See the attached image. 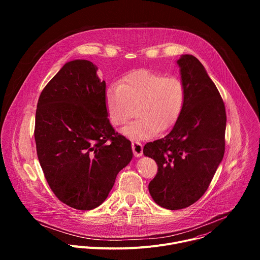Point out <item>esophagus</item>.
<instances>
[{
    "label": "esophagus",
    "instance_id": "esophagus-1",
    "mask_svg": "<svg viewBox=\"0 0 260 260\" xmlns=\"http://www.w3.org/2000/svg\"><path fill=\"white\" fill-rule=\"evenodd\" d=\"M132 149H133V152H134L135 156H137V157H139L143 154V146L138 141H134L132 143Z\"/></svg>",
    "mask_w": 260,
    "mask_h": 260
}]
</instances>
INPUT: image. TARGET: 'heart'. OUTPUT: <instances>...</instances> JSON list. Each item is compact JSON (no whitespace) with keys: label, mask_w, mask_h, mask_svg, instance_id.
Returning <instances> with one entry per match:
<instances>
[{"label":"heart","mask_w":260,"mask_h":260,"mask_svg":"<svg viewBox=\"0 0 260 260\" xmlns=\"http://www.w3.org/2000/svg\"><path fill=\"white\" fill-rule=\"evenodd\" d=\"M185 86L177 76H166L151 70H137L111 85L105 96L106 111L113 126L134 122L123 133L135 140H147L157 132L172 128L178 121L185 104Z\"/></svg>","instance_id":"b5f03b06"}]
</instances>
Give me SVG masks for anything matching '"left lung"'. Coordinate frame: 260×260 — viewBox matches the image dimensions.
<instances>
[{
	"label": "left lung",
	"mask_w": 260,
	"mask_h": 260,
	"mask_svg": "<svg viewBox=\"0 0 260 260\" xmlns=\"http://www.w3.org/2000/svg\"><path fill=\"white\" fill-rule=\"evenodd\" d=\"M177 62L186 92L181 116L165 138L143 149L157 164L148 189L169 210L187 208L204 196L225 150V106L216 85L196 56L184 54Z\"/></svg>",
	"instance_id": "8db88e82"
}]
</instances>
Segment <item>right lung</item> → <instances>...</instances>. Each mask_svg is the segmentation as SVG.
<instances>
[{"label":"right lung","mask_w":260,"mask_h":260,"mask_svg":"<svg viewBox=\"0 0 260 260\" xmlns=\"http://www.w3.org/2000/svg\"><path fill=\"white\" fill-rule=\"evenodd\" d=\"M89 60L67 62L36 110L37 155L55 197L77 210L99 207L132 160L131 142L108 119L106 82Z\"/></svg>","instance_id":"right-lung-1"}]
</instances>
